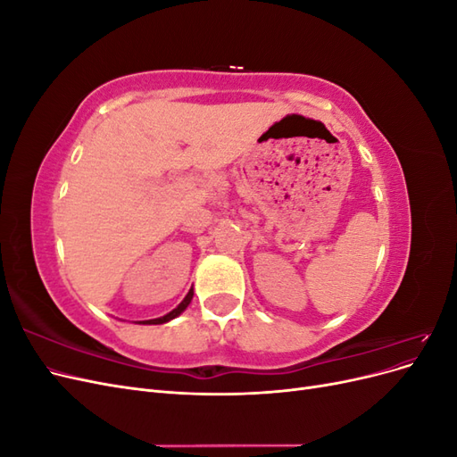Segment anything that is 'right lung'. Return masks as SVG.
<instances>
[{
	"label": "right lung",
	"mask_w": 457,
	"mask_h": 457,
	"mask_svg": "<svg viewBox=\"0 0 457 457\" xmlns=\"http://www.w3.org/2000/svg\"><path fill=\"white\" fill-rule=\"evenodd\" d=\"M192 295H195V292H190L185 295V299L179 303V305L171 311V312H168V314H163V316H160V318H152V320H143V322H139V324H165V322H170V320H173V318H177L179 314H181L188 305H190V301H192Z\"/></svg>",
	"instance_id": "obj_1"
}]
</instances>
